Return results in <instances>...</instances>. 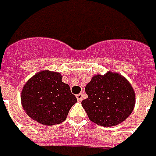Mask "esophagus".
I'll use <instances>...</instances> for the list:
<instances>
[{
  "mask_svg": "<svg viewBox=\"0 0 156 156\" xmlns=\"http://www.w3.org/2000/svg\"><path fill=\"white\" fill-rule=\"evenodd\" d=\"M76 98H77V101H82V99H83V94L82 93L77 94V95H76Z\"/></svg>",
  "mask_w": 156,
  "mask_h": 156,
  "instance_id": "obj_1",
  "label": "esophagus"
}]
</instances>
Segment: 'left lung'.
I'll return each instance as SVG.
<instances>
[{"mask_svg": "<svg viewBox=\"0 0 156 156\" xmlns=\"http://www.w3.org/2000/svg\"><path fill=\"white\" fill-rule=\"evenodd\" d=\"M85 90L88 98L81 105L89 119L98 125H118L129 118L135 106L133 87L119 73L94 76Z\"/></svg>", "mask_w": 156, "mask_h": 156, "instance_id": "obj_1", "label": "left lung"}]
</instances>
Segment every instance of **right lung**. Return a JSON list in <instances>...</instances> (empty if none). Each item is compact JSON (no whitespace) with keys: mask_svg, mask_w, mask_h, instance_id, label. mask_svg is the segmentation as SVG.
Wrapping results in <instances>:
<instances>
[{"mask_svg":"<svg viewBox=\"0 0 156 156\" xmlns=\"http://www.w3.org/2000/svg\"><path fill=\"white\" fill-rule=\"evenodd\" d=\"M76 101L69 85L62 81L61 74L48 69L32 76L21 93L22 106L28 117L48 126L64 122Z\"/></svg>","mask_w":156,"mask_h":156,"instance_id":"right-lung-1","label":"right lung"}]
</instances>
